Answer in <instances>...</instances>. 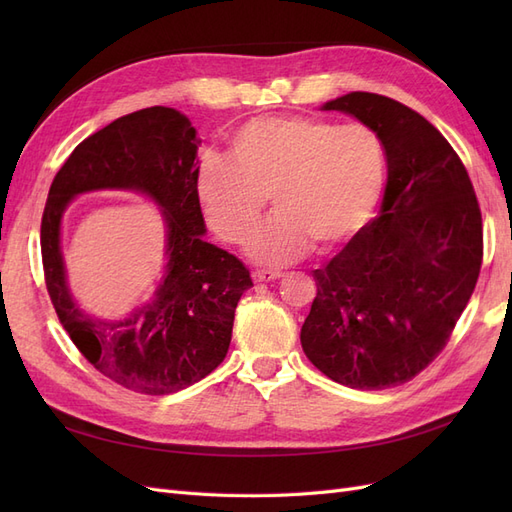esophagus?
<instances>
[{
    "instance_id": "1",
    "label": "esophagus",
    "mask_w": 512,
    "mask_h": 512,
    "mask_svg": "<svg viewBox=\"0 0 512 512\" xmlns=\"http://www.w3.org/2000/svg\"><path fill=\"white\" fill-rule=\"evenodd\" d=\"M282 273L280 271H271V269H258L252 273V280L256 284H262V282H273V280H280Z\"/></svg>"
}]
</instances>
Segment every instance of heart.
Masks as SVG:
<instances>
[{"mask_svg": "<svg viewBox=\"0 0 512 512\" xmlns=\"http://www.w3.org/2000/svg\"><path fill=\"white\" fill-rule=\"evenodd\" d=\"M230 156L207 149L196 164V194L209 226L243 243L271 195L274 218L247 241L258 265H286L354 239L374 215L386 179L382 138L365 123L318 117H254L232 130Z\"/></svg>", "mask_w": 512, "mask_h": 512, "instance_id": "heart-1", "label": "heart"}]
</instances>
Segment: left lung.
<instances>
[{"label": "left lung", "mask_w": 512, "mask_h": 512, "mask_svg": "<svg viewBox=\"0 0 512 512\" xmlns=\"http://www.w3.org/2000/svg\"><path fill=\"white\" fill-rule=\"evenodd\" d=\"M322 111L382 138L386 188L376 220L314 271L301 346L339 384L389 389L421 374L451 337L483 262V218L466 166L423 115L367 91Z\"/></svg>", "instance_id": "left-lung-1"}]
</instances>
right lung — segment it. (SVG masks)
I'll return each mask as SVG.
<instances>
[{
  "mask_svg": "<svg viewBox=\"0 0 512 512\" xmlns=\"http://www.w3.org/2000/svg\"><path fill=\"white\" fill-rule=\"evenodd\" d=\"M198 136L168 106L119 117L76 147L55 175L42 213L46 290L74 346L108 380L145 395L188 389L218 367L230 346L250 271L205 239L196 194ZM98 189L149 195L167 232L165 273L152 299L126 319H98L73 301L60 252V220L71 200Z\"/></svg>",
  "mask_w": 512,
  "mask_h": 512,
  "instance_id": "obj_1",
  "label": "right lung"
}]
</instances>
